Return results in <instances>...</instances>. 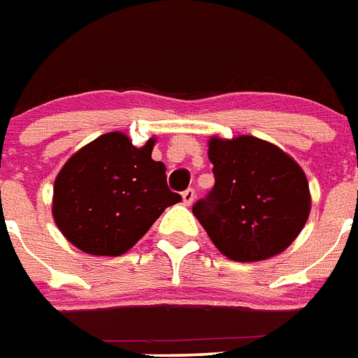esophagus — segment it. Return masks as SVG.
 Segmentation results:
<instances>
[{"label":"esophagus","mask_w":358,"mask_h":358,"mask_svg":"<svg viewBox=\"0 0 358 358\" xmlns=\"http://www.w3.org/2000/svg\"><path fill=\"white\" fill-rule=\"evenodd\" d=\"M194 199H196V192H194L192 188H187V190L182 192V203H185V205H192Z\"/></svg>","instance_id":"esophagus-1"}]
</instances>
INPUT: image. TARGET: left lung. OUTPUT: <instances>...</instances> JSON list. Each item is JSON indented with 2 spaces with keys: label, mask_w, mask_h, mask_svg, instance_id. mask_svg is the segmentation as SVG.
<instances>
[{
  "label": "left lung",
  "mask_w": 358,
  "mask_h": 358,
  "mask_svg": "<svg viewBox=\"0 0 358 358\" xmlns=\"http://www.w3.org/2000/svg\"><path fill=\"white\" fill-rule=\"evenodd\" d=\"M214 188L192 213L227 259L255 262L279 255L301 233L310 192L301 166L277 145L236 136L208 140Z\"/></svg>",
  "instance_id": "8db88e82"
}]
</instances>
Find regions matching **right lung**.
I'll list each match as a JSON object with an SVG mask.
<instances>
[{
	"instance_id": "obj_1",
	"label": "right lung",
	"mask_w": 358,
	"mask_h": 358,
	"mask_svg": "<svg viewBox=\"0 0 358 358\" xmlns=\"http://www.w3.org/2000/svg\"><path fill=\"white\" fill-rule=\"evenodd\" d=\"M155 140L134 148L124 133H107L68 159L53 187V218L68 242L85 253L129 251L166 207L181 201L151 159Z\"/></svg>"
}]
</instances>
